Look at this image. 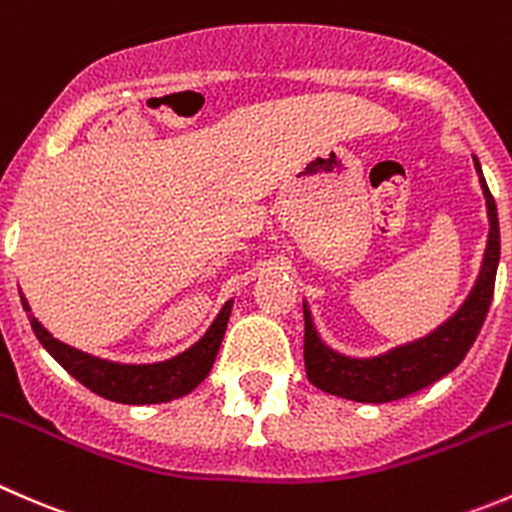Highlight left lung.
I'll list each match as a JSON object with an SVG mask.
<instances>
[{
  "label": "left lung",
  "instance_id": "1",
  "mask_svg": "<svg viewBox=\"0 0 512 512\" xmlns=\"http://www.w3.org/2000/svg\"><path fill=\"white\" fill-rule=\"evenodd\" d=\"M475 171L483 186L485 206H488V246H485L483 266H480L478 281L473 291L463 301V306L428 336L418 341L398 346L393 351L376 358H348L328 348L318 338L316 326L308 306L303 303V321H306V336H303V361H306V376L321 391L331 396L348 398L358 403H388L406 398L421 391L430 383L448 376L455 366L465 358L473 341L483 328L488 316L490 301H493L495 271L500 261V226L495 199L480 171V161L475 159Z\"/></svg>",
  "mask_w": 512,
  "mask_h": 512
}]
</instances>
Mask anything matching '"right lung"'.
I'll use <instances>...</instances> for the list:
<instances>
[{"mask_svg": "<svg viewBox=\"0 0 512 512\" xmlns=\"http://www.w3.org/2000/svg\"><path fill=\"white\" fill-rule=\"evenodd\" d=\"M22 306L24 311H29V303L24 296ZM231 306H234V301L221 308L204 338L194 343L189 351L179 353L169 361L149 363V366H126V363H111L104 358L89 356V353L57 341L32 313H29V323H32V331L37 333L39 343L52 353L54 361L64 371L72 373L82 386L94 391L96 396L106 398V401L129 403V406H146V403H166L186 396L209 376L221 341H224Z\"/></svg>", "mask_w": 512, "mask_h": 512, "instance_id": "obj_1", "label": "right lung"}]
</instances>
